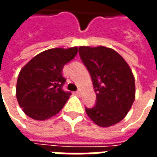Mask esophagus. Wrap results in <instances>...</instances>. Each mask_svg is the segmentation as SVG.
<instances>
[{
	"label": "esophagus",
	"instance_id": "34e87169",
	"mask_svg": "<svg viewBox=\"0 0 157 157\" xmlns=\"http://www.w3.org/2000/svg\"><path fill=\"white\" fill-rule=\"evenodd\" d=\"M76 94H77V95H79V96H81L82 94V90H81V89H79V90H77V91H76Z\"/></svg>",
	"mask_w": 157,
	"mask_h": 157
}]
</instances>
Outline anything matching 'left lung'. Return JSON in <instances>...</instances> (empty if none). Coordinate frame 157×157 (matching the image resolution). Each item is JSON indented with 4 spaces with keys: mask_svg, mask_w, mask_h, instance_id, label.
Returning a JSON list of instances; mask_svg holds the SVG:
<instances>
[{
    "mask_svg": "<svg viewBox=\"0 0 157 157\" xmlns=\"http://www.w3.org/2000/svg\"><path fill=\"white\" fill-rule=\"evenodd\" d=\"M79 55L92 77L96 104L86 108L89 118L101 127L120 122L135 101V77L124 58L104 46L79 47Z\"/></svg>",
    "mask_w": 157,
    "mask_h": 157,
    "instance_id": "left-lung-1",
    "label": "left lung"
}]
</instances>
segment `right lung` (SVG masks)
Listing matches in <instances>:
<instances>
[{
    "instance_id": "1",
    "label": "right lung",
    "mask_w": 157,
    "mask_h": 157,
    "mask_svg": "<svg viewBox=\"0 0 157 157\" xmlns=\"http://www.w3.org/2000/svg\"><path fill=\"white\" fill-rule=\"evenodd\" d=\"M77 47L41 52L19 73L16 94L19 106L30 118L45 120L57 114L71 95L63 90L62 69L77 54Z\"/></svg>"
}]
</instances>
